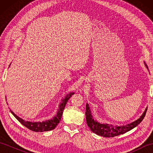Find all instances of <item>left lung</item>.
Returning a JSON list of instances; mask_svg holds the SVG:
<instances>
[{"label": "left lung", "mask_w": 153, "mask_h": 153, "mask_svg": "<svg viewBox=\"0 0 153 153\" xmlns=\"http://www.w3.org/2000/svg\"><path fill=\"white\" fill-rule=\"evenodd\" d=\"M147 108L145 109V112L143 114L142 116L138 120H135V122H132L126 126H112L108 124H105V123H100L97 122L96 120H94L93 118L91 111L89 110V105H86V111H85V116H86V122L87 126L91 129L93 133L95 134L102 136L105 137H113L115 136H118L121 134H124L127 131L131 130L135 127L137 126L141 122V121L145 118L146 112H147Z\"/></svg>", "instance_id": "1"}]
</instances>
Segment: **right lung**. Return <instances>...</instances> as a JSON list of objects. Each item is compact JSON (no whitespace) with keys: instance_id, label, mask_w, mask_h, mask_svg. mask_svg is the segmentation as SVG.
I'll list each match as a JSON object with an SVG mask.
<instances>
[{"instance_id":"obj_1","label":"right lung","mask_w":153,"mask_h":153,"mask_svg":"<svg viewBox=\"0 0 153 153\" xmlns=\"http://www.w3.org/2000/svg\"><path fill=\"white\" fill-rule=\"evenodd\" d=\"M72 95H74V93H71L70 94H69V95H68L67 97H66V98L64 99V100H62V102L60 104V105L59 106V109H58V111L57 112V114L56 116H55L54 117L53 119H51L50 120H47V121L45 122H30L28 121H25V120H22L18 116H16L14 112L11 111V110L10 112L14 116L15 118L17 119L22 125H24V126L26 127L27 128L30 129L31 131H33L35 132H43V131L53 130V129H54L55 128H56V126L60 122L64 107L66 106V104L68 100V99L70 98V97Z\"/></svg>"}]
</instances>
